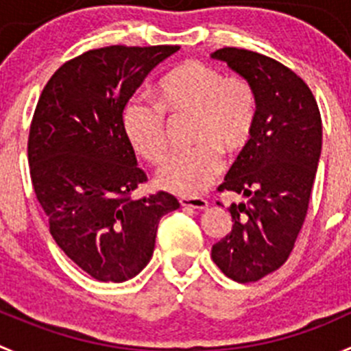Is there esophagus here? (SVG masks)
I'll use <instances>...</instances> for the list:
<instances>
[{"instance_id": "esophagus-1", "label": "esophagus", "mask_w": 351, "mask_h": 351, "mask_svg": "<svg viewBox=\"0 0 351 351\" xmlns=\"http://www.w3.org/2000/svg\"><path fill=\"white\" fill-rule=\"evenodd\" d=\"M180 204H182V207H190V209L199 210H204L209 207V202L206 199H200V197H182Z\"/></svg>"}]
</instances>
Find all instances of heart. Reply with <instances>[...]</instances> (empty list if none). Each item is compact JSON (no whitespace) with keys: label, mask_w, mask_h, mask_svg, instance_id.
Instances as JSON below:
<instances>
[{"label":"heart","mask_w":351,"mask_h":351,"mask_svg":"<svg viewBox=\"0 0 351 351\" xmlns=\"http://www.w3.org/2000/svg\"><path fill=\"white\" fill-rule=\"evenodd\" d=\"M158 104L132 97L121 111L128 144L151 165L168 151L166 117H192L189 151L173 154L156 175V185L183 197L209 189L224 168L221 151H243L257 123V94L243 77H224L219 68L186 61L156 85Z\"/></svg>","instance_id":"b5f03b06"}]
</instances>
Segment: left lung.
I'll use <instances>...</instances> for the list:
<instances>
[{"instance_id": "8db88e82", "label": "left lung", "mask_w": 351, "mask_h": 351, "mask_svg": "<svg viewBox=\"0 0 351 351\" xmlns=\"http://www.w3.org/2000/svg\"><path fill=\"white\" fill-rule=\"evenodd\" d=\"M250 82L257 123L219 190L243 193L228 207L231 231L213 245L214 264L238 283L280 269L308 209L322 149V121L311 89L280 61L238 47L210 54Z\"/></svg>"}]
</instances>
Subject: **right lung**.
<instances>
[{"mask_svg":"<svg viewBox=\"0 0 351 351\" xmlns=\"http://www.w3.org/2000/svg\"><path fill=\"white\" fill-rule=\"evenodd\" d=\"M178 46H108L61 64L30 125L34 192L58 247L103 283H123L151 261L158 224L180 202L168 192L130 199L147 180L121 127V111Z\"/></svg>","mask_w":351,"mask_h":351,"instance_id":"obj_1","label":"right lung"}]
</instances>
